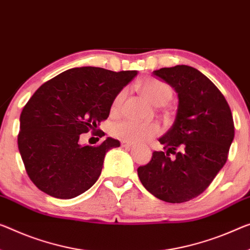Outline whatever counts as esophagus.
Masks as SVG:
<instances>
[{
  "mask_svg": "<svg viewBox=\"0 0 250 250\" xmlns=\"http://www.w3.org/2000/svg\"><path fill=\"white\" fill-rule=\"evenodd\" d=\"M121 144L123 147H132L134 145L133 143H130V142H127V141H122Z\"/></svg>",
  "mask_w": 250,
  "mask_h": 250,
  "instance_id": "obj_1",
  "label": "esophagus"
}]
</instances>
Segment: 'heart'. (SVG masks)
I'll use <instances>...</instances> for the list:
<instances>
[{
	"label": "heart",
	"mask_w": 250,
	"mask_h": 250,
	"mask_svg": "<svg viewBox=\"0 0 250 250\" xmlns=\"http://www.w3.org/2000/svg\"><path fill=\"white\" fill-rule=\"evenodd\" d=\"M140 90L148 102L156 106L164 105L171 101L173 96V89L170 85L157 79H147L140 85ZM126 95L125 90H121L114 98L112 104V112L120 109ZM112 133L115 137L127 141L130 143H136L154 137L161 133V127L156 123H142L132 120H124L116 123L113 126Z\"/></svg>",
	"instance_id": "obj_1"
}]
</instances>
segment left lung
Wrapping results in <instances>:
<instances>
[{"label":"left lung","mask_w":250,"mask_h":250,"mask_svg":"<svg viewBox=\"0 0 250 250\" xmlns=\"http://www.w3.org/2000/svg\"><path fill=\"white\" fill-rule=\"evenodd\" d=\"M153 75L178 93V112L172 127L159 140L165 152H153L137 174L160 200L187 202L201 194L227 162L235 136L232 114L217 86L193 67L161 68Z\"/></svg>","instance_id":"obj_1"}]
</instances>
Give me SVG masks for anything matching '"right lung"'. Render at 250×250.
Returning <instances> with one entry per match:
<instances>
[{"mask_svg":"<svg viewBox=\"0 0 250 250\" xmlns=\"http://www.w3.org/2000/svg\"><path fill=\"white\" fill-rule=\"evenodd\" d=\"M136 75L135 70L72 68L38 88L23 107L18 135L26 173L38 189L72 199L94 186L105 154L121 143L107 137L97 146H82L80 134L94 132L107 120L114 98Z\"/></svg>","mask_w":250,"mask_h":250,"instance_id":"1","label":"right lung"}]
</instances>
